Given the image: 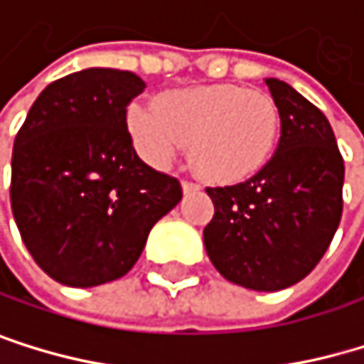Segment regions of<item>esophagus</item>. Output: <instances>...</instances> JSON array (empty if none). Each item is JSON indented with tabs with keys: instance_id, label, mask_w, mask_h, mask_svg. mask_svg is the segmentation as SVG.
<instances>
[{
	"instance_id": "esophagus-1",
	"label": "esophagus",
	"mask_w": 364,
	"mask_h": 364,
	"mask_svg": "<svg viewBox=\"0 0 364 364\" xmlns=\"http://www.w3.org/2000/svg\"><path fill=\"white\" fill-rule=\"evenodd\" d=\"M182 191L184 193H195V191H199V184L197 182H191V180H184L182 182Z\"/></svg>"
}]
</instances>
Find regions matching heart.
<instances>
[{
	"instance_id": "1",
	"label": "heart",
	"mask_w": 364,
	"mask_h": 364,
	"mask_svg": "<svg viewBox=\"0 0 364 364\" xmlns=\"http://www.w3.org/2000/svg\"><path fill=\"white\" fill-rule=\"evenodd\" d=\"M128 125L136 151L151 167H167L191 143L195 169L219 184L258 173L280 136L276 102L234 84L180 88L160 95L156 106L134 104Z\"/></svg>"
}]
</instances>
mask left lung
Segmentation results:
<instances>
[{
  "label": "left lung",
  "mask_w": 364,
  "mask_h": 364,
  "mask_svg": "<svg viewBox=\"0 0 364 364\" xmlns=\"http://www.w3.org/2000/svg\"><path fill=\"white\" fill-rule=\"evenodd\" d=\"M264 84L280 114L276 154L250 180L206 188L215 217L204 245L225 280L280 291L311 274L332 243L345 165L326 114L287 82Z\"/></svg>",
  "instance_id": "obj_1"
}]
</instances>
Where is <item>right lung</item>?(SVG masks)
<instances>
[{"mask_svg": "<svg viewBox=\"0 0 364 364\" xmlns=\"http://www.w3.org/2000/svg\"><path fill=\"white\" fill-rule=\"evenodd\" d=\"M143 88L119 69L65 75L36 97L14 139L12 215L36 264L60 284L125 276L154 223L182 199L180 182L132 145L125 114Z\"/></svg>", "mask_w": 364, "mask_h": 364, "instance_id": "obj_1", "label": "right lung"}]
</instances>
